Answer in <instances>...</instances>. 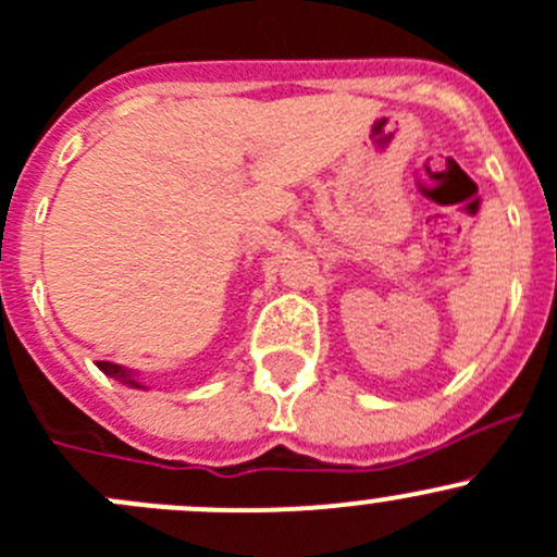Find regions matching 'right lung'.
I'll return each instance as SVG.
<instances>
[{"mask_svg":"<svg viewBox=\"0 0 557 557\" xmlns=\"http://www.w3.org/2000/svg\"><path fill=\"white\" fill-rule=\"evenodd\" d=\"M97 366H99V371L104 373V376L115 379V382L126 384V387L146 389V387H143L140 382H137V373H135V371H129V368H124V366H115V362H97Z\"/></svg>","mask_w":557,"mask_h":557,"instance_id":"obj_1","label":"right lung"}]
</instances>
